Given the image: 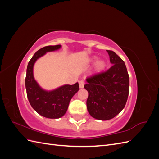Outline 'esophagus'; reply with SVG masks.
I'll return each instance as SVG.
<instances>
[{
	"instance_id": "esophagus-1",
	"label": "esophagus",
	"mask_w": 159,
	"mask_h": 159,
	"mask_svg": "<svg viewBox=\"0 0 159 159\" xmlns=\"http://www.w3.org/2000/svg\"><path fill=\"white\" fill-rule=\"evenodd\" d=\"M84 84H85V82L84 80H80L79 81V86L80 88H83L84 87Z\"/></svg>"
}]
</instances>
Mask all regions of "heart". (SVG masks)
<instances>
[{
  "label": "heart",
  "instance_id": "heart-1",
  "mask_svg": "<svg viewBox=\"0 0 159 159\" xmlns=\"http://www.w3.org/2000/svg\"><path fill=\"white\" fill-rule=\"evenodd\" d=\"M105 66V62L102 60H99V61L96 62V64H95V68L98 71H101L103 69H104Z\"/></svg>",
  "mask_w": 159,
  "mask_h": 159
}]
</instances>
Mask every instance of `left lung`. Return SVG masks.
<instances>
[{"instance_id": "obj_1", "label": "left lung", "mask_w": 159, "mask_h": 159, "mask_svg": "<svg viewBox=\"0 0 159 159\" xmlns=\"http://www.w3.org/2000/svg\"><path fill=\"white\" fill-rule=\"evenodd\" d=\"M113 64L107 71L91 75L84 85L88 91L87 108L91 117L109 120L116 116L125 106L129 77L124 61L113 51L107 50Z\"/></svg>"}]
</instances>
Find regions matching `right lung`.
Instances as JSON below:
<instances>
[{"label":"right lung","instance_id":"obj_1","mask_svg":"<svg viewBox=\"0 0 159 159\" xmlns=\"http://www.w3.org/2000/svg\"><path fill=\"white\" fill-rule=\"evenodd\" d=\"M61 45L48 46L38 50L28 62L25 79L27 97L32 108L42 116L58 119L64 115L72 97L79 90V84L64 85L52 91L41 88L34 80L33 67L36 61L48 52L57 50Z\"/></svg>","mask_w":159,"mask_h":159}]
</instances>
